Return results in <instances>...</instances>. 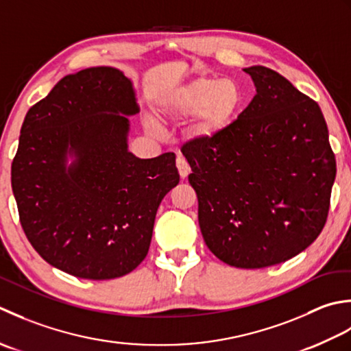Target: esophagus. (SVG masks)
Instances as JSON below:
<instances>
[{
  "instance_id": "1",
  "label": "esophagus",
  "mask_w": 351,
  "mask_h": 351,
  "mask_svg": "<svg viewBox=\"0 0 351 351\" xmlns=\"http://www.w3.org/2000/svg\"><path fill=\"white\" fill-rule=\"evenodd\" d=\"M176 165H177V169H178V174H180V177H182V178H186V177L189 176V173H191V167H189V163L186 162L184 157L178 156V157H177V160H176Z\"/></svg>"
}]
</instances>
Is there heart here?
<instances>
[{
	"instance_id": "1",
	"label": "heart",
	"mask_w": 351,
	"mask_h": 351,
	"mask_svg": "<svg viewBox=\"0 0 351 351\" xmlns=\"http://www.w3.org/2000/svg\"><path fill=\"white\" fill-rule=\"evenodd\" d=\"M242 103L244 94L236 82L198 77L168 92L160 99L159 113L169 123L195 117L192 124L194 138L210 139L233 123ZM152 130H156L154 125Z\"/></svg>"
}]
</instances>
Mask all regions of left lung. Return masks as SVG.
I'll return each mask as SVG.
<instances>
[{
    "label": "left lung",
    "instance_id": "left-lung-1",
    "mask_svg": "<svg viewBox=\"0 0 351 351\" xmlns=\"http://www.w3.org/2000/svg\"><path fill=\"white\" fill-rule=\"evenodd\" d=\"M256 95L238 119L182 153L192 169L206 245L236 268L277 265L326 224L336 176L319 106L276 71L244 69Z\"/></svg>",
    "mask_w": 351,
    "mask_h": 351
}]
</instances>
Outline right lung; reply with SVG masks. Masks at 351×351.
<instances>
[{
  "label": "right lung",
  "mask_w": 351,
  "mask_h": 351,
  "mask_svg": "<svg viewBox=\"0 0 351 351\" xmlns=\"http://www.w3.org/2000/svg\"><path fill=\"white\" fill-rule=\"evenodd\" d=\"M136 113L132 82L98 66L63 77L21 127L12 163L21 226L42 259L71 276L132 273L148 253L160 202L180 180L174 153L128 152Z\"/></svg>",
  "instance_id": "add662e5"
}]
</instances>
